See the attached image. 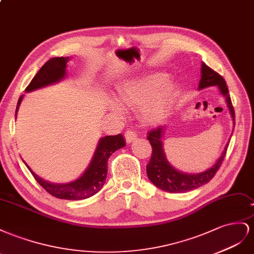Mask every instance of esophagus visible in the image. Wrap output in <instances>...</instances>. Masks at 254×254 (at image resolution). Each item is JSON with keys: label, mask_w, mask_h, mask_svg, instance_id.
I'll return each mask as SVG.
<instances>
[{"label": "esophagus", "mask_w": 254, "mask_h": 254, "mask_svg": "<svg viewBox=\"0 0 254 254\" xmlns=\"http://www.w3.org/2000/svg\"><path fill=\"white\" fill-rule=\"evenodd\" d=\"M136 137H137V133L134 131V129L128 128L127 131L126 132V140H127V142H132L133 140L136 139Z\"/></svg>", "instance_id": "esophagus-1"}]
</instances>
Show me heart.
<instances>
[{"mask_svg":"<svg viewBox=\"0 0 254 254\" xmlns=\"http://www.w3.org/2000/svg\"><path fill=\"white\" fill-rule=\"evenodd\" d=\"M162 72L148 73L122 84L117 92L120 106L138 107V115L146 125L162 121L170 112L178 97L179 87Z\"/></svg>","mask_w":254,"mask_h":254,"instance_id":"1","label":"heart"}]
</instances>
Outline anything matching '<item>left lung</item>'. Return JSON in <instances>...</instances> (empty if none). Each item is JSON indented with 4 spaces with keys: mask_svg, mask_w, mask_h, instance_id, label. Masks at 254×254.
I'll list each match as a JSON object with an SVG mask.
<instances>
[{
    "mask_svg": "<svg viewBox=\"0 0 254 254\" xmlns=\"http://www.w3.org/2000/svg\"><path fill=\"white\" fill-rule=\"evenodd\" d=\"M209 86L218 87L221 95L226 99V103L230 111L232 120H233V123L235 125V113L231 102L226 81L216 71L206 66L204 63H202L201 79L198 88L203 89L205 87ZM164 131L165 127L162 126L151 129L148 133V140L150 141L152 147V155L149 164L147 165V175L151 182L167 192H186L208 183L214 178L216 172L218 171L221 166L224 156H226L229 143H227L218 161L211 168L203 172L195 173V175H190V173H184L177 170L167 161L163 146Z\"/></svg>",
    "mask_w": 254,
    "mask_h": 254,
    "instance_id": "1",
    "label": "left lung"
}]
</instances>
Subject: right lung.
<instances>
[{"label":"right lung","mask_w":254,"mask_h":254,"mask_svg":"<svg viewBox=\"0 0 254 254\" xmlns=\"http://www.w3.org/2000/svg\"><path fill=\"white\" fill-rule=\"evenodd\" d=\"M68 61L69 57H53V59L49 60L40 68L37 74L33 77L31 83L25 88V91L30 92L35 89L41 88V87L62 81L67 75L66 68ZM22 99L23 96L19 98L16 116ZM125 146L126 141L121 134L102 137L98 143L95 155H93L88 168L83 173V176L73 181V182L67 184H53L48 182V181H45L36 175L25 164V162H23L26 165V167L32 172L35 180L50 194L64 200H83L96 194L103 187L107 176L108 158H110L115 151Z\"/></svg>","instance_id":"add662e5"}]
</instances>
